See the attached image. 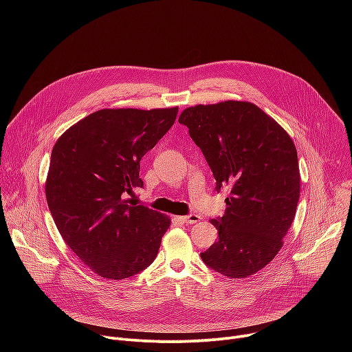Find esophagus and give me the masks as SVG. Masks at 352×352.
<instances>
[{
  "label": "esophagus",
  "mask_w": 352,
  "mask_h": 352,
  "mask_svg": "<svg viewBox=\"0 0 352 352\" xmlns=\"http://www.w3.org/2000/svg\"><path fill=\"white\" fill-rule=\"evenodd\" d=\"M181 220L184 223H186V224H195V223L200 221V216H197V214H188V216L181 217Z\"/></svg>",
  "instance_id": "34e87169"
}]
</instances>
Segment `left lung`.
<instances>
[{
	"label": "left lung",
	"mask_w": 352,
	"mask_h": 352,
	"mask_svg": "<svg viewBox=\"0 0 352 352\" xmlns=\"http://www.w3.org/2000/svg\"><path fill=\"white\" fill-rule=\"evenodd\" d=\"M178 121L202 150L216 190L231 186L224 216L210 220L219 239L200 258L226 277L252 276L278 254L296 213L300 177L295 144L249 102L188 107Z\"/></svg>",
	"instance_id": "obj_1"
}]
</instances>
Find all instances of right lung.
Instances as JSON below:
<instances>
[{"instance_id": "right-lung-1", "label": "right lung", "mask_w": 352, "mask_h": 352, "mask_svg": "<svg viewBox=\"0 0 352 352\" xmlns=\"http://www.w3.org/2000/svg\"><path fill=\"white\" fill-rule=\"evenodd\" d=\"M173 109H103L56 142L45 181L54 223L72 252L96 274L122 280L156 259L168 216L128 195L143 188L140 160L168 132Z\"/></svg>"}]
</instances>
